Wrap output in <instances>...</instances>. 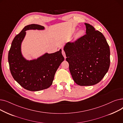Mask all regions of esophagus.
Returning a JSON list of instances; mask_svg holds the SVG:
<instances>
[{
	"label": "esophagus",
	"mask_w": 123,
	"mask_h": 123,
	"mask_svg": "<svg viewBox=\"0 0 123 123\" xmlns=\"http://www.w3.org/2000/svg\"><path fill=\"white\" fill-rule=\"evenodd\" d=\"M62 54H63V55L64 57L65 58H65H66V54H65V51H64V50L63 49H62Z\"/></svg>",
	"instance_id": "1"
}]
</instances>
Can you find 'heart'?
Segmentation results:
<instances>
[{
    "label": "heart",
    "instance_id": "obj_1",
    "mask_svg": "<svg viewBox=\"0 0 123 123\" xmlns=\"http://www.w3.org/2000/svg\"><path fill=\"white\" fill-rule=\"evenodd\" d=\"M84 31L83 30H81L78 32V34H77V35H78V37L82 36L84 34Z\"/></svg>",
    "mask_w": 123,
    "mask_h": 123
}]
</instances>
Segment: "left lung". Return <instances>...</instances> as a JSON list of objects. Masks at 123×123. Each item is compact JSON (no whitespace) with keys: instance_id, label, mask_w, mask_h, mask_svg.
<instances>
[{"instance_id":"8db88e82","label":"left lung","mask_w":123,"mask_h":123,"mask_svg":"<svg viewBox=\"0 0 123 123\" xmlns=\"http://www.w3.org/2000/svg\"><path fill=\"white\" fill-rule=\"evenodd\" d=\"M86 34L64 48L69 70L75 82L80 86L98 83L108 72L110 51L103 34L89 24L85 23Z\"/></svg>"}]
</instances>
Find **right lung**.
I'll list each match as a JSON object with an SVG mask.
<instances>
[{
    "instance_id": "right-lung-1",
    "label": "right lung",
    "mask_w": 123,
    "mask_h": 123,
    "mask_svg": "<svg viewBox=\"0 0 123 123\" xmlns=\"http://www.w3.org/2000/svg\"><path fill=\"white\" fill-rule=\"evenodd\" d=\"M44 29V26L38 24L26 26L14 37L8 52L9 69L13 78L23 88L31 91L48 88L52 84L57 70L64 60L61 49L54 53H46L31 61L26 60L22 56L21 44L25 31Z\"/></svg>"
}]
</instances>
